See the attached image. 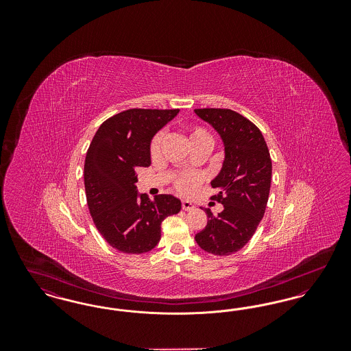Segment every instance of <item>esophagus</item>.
<instances>
[{"label":"esophagus","mask_w":351,"mask_h":351,"mask_svg":"<svg viewBox=\"0 0 351 351\" xmlns=\"http://www.w3.org/2000/svg\"><path fill=\"white\" fill-rule=\"evenodd\" d=\"M182 208H183L184 210H191V209L195 208V205L191 201L183 200L182 201Z\"/></svg>","instance_id":"obj_1"}]
</instances>
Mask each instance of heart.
Here are the masks:
<instances>
[{"instance_id": "heart-1", "label": "heart", "mask_w": 351, "mask_h": 351, "mask_svg": "<svg viewBox=\"0 0 351 351\" xmlns=\"http://www.w3.org/2000/svg\"><path fill=\"white\" fill-rule=\"evenodd\" d=\"M188 141L189 143H195L199 141H210V135L201 128H192L188 130ZM160 145H162V135H156L151 142L150 152L152 158H156L160 152ZM200 183V176L192 175V173H182L175 180V188L182 195H189L196 191L197 185Z\"/></svg>"}]
</instances>
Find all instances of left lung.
I'll return each mask as SVG.
<instances>
[{
    "label": "left lung",
    "mask_w": 351,
    "mask_h": 351,
    "mask_svg": "<svg viewBox=\"0 0 351 351\" xmlns=\"http://www.w3.org/2000/svg\"><path fill=\"white\" fill-rule=\"evenodd\" d=\"M195 113L217 132L225 154L210 182L218 189L213 199L223 209L217 216L204 209L208 222L195 241L209 254L230 255L250 241L265 215L272 175L269 151L261 130L237 112L209 108Z\"/></svg>",
    "instance_id": "1"
}]
</instances>
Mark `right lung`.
Instances as JSON below:
<instances>
[{"label": "right lung", "mask_w": 351, "mask_h": 351, "mask_svg": "<svg viewBox=\"0 0 351 351\" xmlns=\"http://www.w3.org/2000/svg\"><path fill=\"white\" fill-rule=\"evenodd\" d=\"M178 113L179 109H129L106 119L90 142L84 165L86 202L97 230L116 250H152L165 218L182 209L178 197L158 195L150 200L135 185V171L151 165L152 138Z\"/></svg>", "instance_id": "right-lung-1"}]
</instances>
